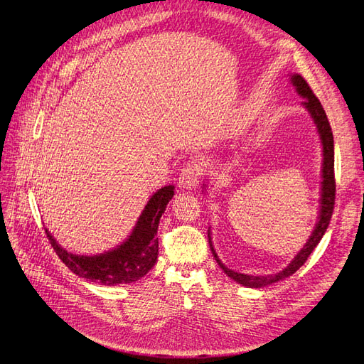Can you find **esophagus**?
<instances>
[{"label":"esophagus","mask_w":364,"mask_h":364,"mask_svg":"<svg viewBox=\"0 0 364 364\" xmlns=\"http://www.w3.org/2000/svg\"><path fill=\"white\" fill-rule=\"evenodd\" d=\"M200 174V165L196 162H188L179 174V186L183 190H196V186L199 185Z\"/></svg>","instance_id":"1"}]
</instances>
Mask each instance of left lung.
<instances>
[{"label": "left lung", "instance_id": "obj_1", "mask_svg": "<svg viewBox=\"0 0 364 364\" xmlns=\"http://www.w3.org/2000/svg\"><path fill=\"white\" fill-rule=\"evenodd\" d=\"M290 82L296 87V92L301 97H304L305 100L302 105L305 109L310 112L314 124L317 127L318 136H321L322 142V151H323V162H322V188H321V211H318V220L316 223V228L313 230L311 237L308 238L305 246L301 249V252L293 258V261L289 264L287 267L282 269L281 272L274 273V274H267V277H252V274H245V273H238L228 269L225 264L218 259L217 253L213 247V241H211V230L208 229V238H209V247L213 250V255L215 261L218 262V266L223 269V272L228 274L229 278H232L241 285H246V287L250 289H261L266 287L269 284L282 281L285 278L291 277V274L299 270V267L306 261V258L311 255V252L314 247L318 245V241L322 240L323 234L326 232V228L329 225V220H331L333 215V209H334V202H336V179H334V138H333V130L331 126H329L328 117L323 111V107L321 102L317 100V97L311 91V87L308 86L306 80L299 74H293Z\"/></svg>", "mask_w": 364, "mask_h": 364}]
</instances>
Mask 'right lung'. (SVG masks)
I'll use <instances>...</instances> for the list:
<instances>
[{
	"mask_svg": "<svg viewBox=\"0 0 364 364\" xmlns=\"http://www.w3.org/2000/svg\"><path fill=\"white\" fill-rule=\"evenodd\" d=\"M174 196V186L168 185L150 197L138 218L132 234L119 246L100 255H74L65 250L54 237H47L58 257L73 273L103 285L130 284L144 277L158 259V226L159 220Z\"/></svg>",
	"mask_w": 364,
	"mask_h": 364,
	"instance_id": "obj_1",
	"label": "right lung"
}]
</instances>
